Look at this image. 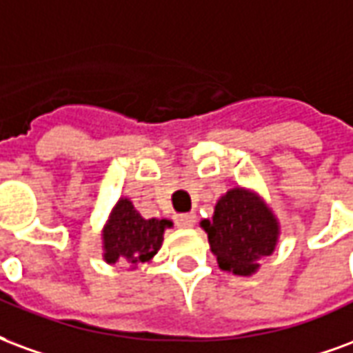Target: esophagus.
I'll use <instances>...</instances> for the list:
<instances>
[{
  "label": "esophagus",
  "mask_w": 353,
  "mask_h": 353,
  "mask_svg": "<svg viewBox=\"0 0 353 353\" xmlns=\"http://www.w3.org/2000/svg\"><path fill=\"white\" fill-rule=\"evenodd\" d=\"M174 223L179 225V228H194L195 225V214L194 212H188V214H176L174 216Z\"/></svg>",
  "instance_id": "esophagus-1"
}]
</instances>
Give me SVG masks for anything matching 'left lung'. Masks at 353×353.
<instances>
[{
  "instance_id": "left-lung-1",
  "label": "left lung",
  "mask_w": 353,
  "mask_h": 353,
  "mask_svg": "<svg viewBox=\"0 0 353 353\" xmlns=\"http://www.w3.org/2000/svg\"><path fill=\"white\" fill-rule=\"evenodd\" d=\"M210 250L223 271L250 276L259 259L271 256L279 241V222L258 195L233 188L216 203L212 222L203 220Z\"/></svg>"
}]
</instances>
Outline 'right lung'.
Segmentation results:
<instances>
[{"mask_svg": "<svg viewBox=\"0 0 353 353\" xmlns=\"http://www.w3.org/2000/svg\"><path fill=\"white\" fill-rule=\"evenodd\" d=\"M171 225L169 220H145L130 199H120L103 231V258L107 263L125 259L131 267L145 263L158 254L163 243V231Z\"/></svg>", "mask_w": 353, "mask_h": 353, "instance_id": "add662e5", "label": "right lung"}]
</instances>
